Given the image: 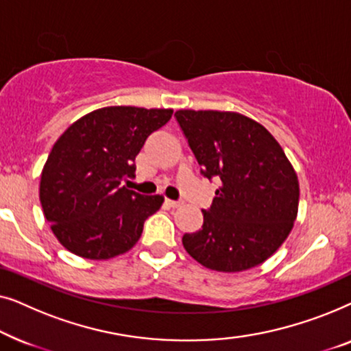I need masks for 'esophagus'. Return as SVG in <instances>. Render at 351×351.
Here are the masks:
<instances>
[{
	"instance_id": "34e87169",
	"label": "esophagus",
	"mask_w": 351,
	"mask_h": 351,
	"mask_svg": "<svg viewBox=\"0 0 351 351\" xmlns=\"http://www.w3.org/2000/svg\"><path fill=\"white\" fill-rule=\"evenodd\" d=\"M166 204H167V206H171V208H180V206H182V204H184V203H182V201H174V199H166Z\"/></svg>"
}]
</instances>
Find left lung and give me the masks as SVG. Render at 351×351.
Masks as SVG:
<instances>
[{
    "instance_id": "1",
    "label": "left lung",
    "mask_w": 351,
    "mask_h": 351,
    "mask_svg": "<svg viewBox=\"0 0 351 351\" xmlns=\"http://www.w3.org/2000/svg\"><path fill=\"white\" fill-rule=\"evenodd\" d=\"M201 174L220 180L203 227L182 238L201 265L234 273L261 265L289 237L299 210V179L280 143L237 112L179 110Z\"/></svg>"
}]
</instances>
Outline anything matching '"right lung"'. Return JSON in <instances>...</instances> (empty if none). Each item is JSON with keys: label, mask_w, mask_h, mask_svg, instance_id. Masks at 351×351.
Instances as JSON below:
<instances>
[{"label": "right lung", "mask_w": 351, "mask_h": 351, "mask_svg": "<svg viewBox=\"0 0 351 351\" xmlns=\"http://www.w3.org/2000/svg\"><path fill=\"white\" fill-rule=\"evenodd\" d=\"M171 108L104 107L71 124L52 147L41 172L40 201L52 233L66 251L90 261L128 252L161 195L121 186L136 177L134 160Z\"/></svg>", "instance_id": "1"}]
</instances>
